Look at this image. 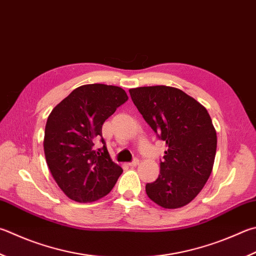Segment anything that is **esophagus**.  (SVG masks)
<instances>
[{
	"mask_svg": "<svg viewBox=\"0 0 256 256\" xmlns=\"http://www.w3.org/2000/svg\"><path fill=\"white\" fill-rule=\"evenodd\" d=\"M138 162H140V160H138V159H134L132 162H130L128 166H136L138 164Z\"/></svg>",
	"mask_w": 256,
	"mask_h": 256,
	"instance_id": "esophagus-1",
	"label": "esophagus"
}]
</instances>
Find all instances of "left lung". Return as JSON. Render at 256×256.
Here are the masks:
<instances>
[{
  "mask_svg": "<svg viewBox=\"0 0 256 256\" xmlns=\"http://www.w3.org/2000/svg\"><path fill=\"white\" fill-rule=\"evenodd\" d=\"M138 112L168 146L160 174L146 184L148 197L164 208L187 205L212 174L217 136L207 110L182 90L169 86L130 90Z\"/></svg>",
  "mask_w": 256,
  "mask_h": 256,
  "instance_id": "8db88e82",
  "label": "left lung"
}]
</instances>
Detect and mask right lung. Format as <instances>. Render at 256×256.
<instances>
[{
  "mask_svg": "<svg viewBox=\"0 0 256 256\" xmlns=\"http://www.w3.org/2000/svg\"><path fill=\"white\" fill-rule=\"evenodd\" d=\"M128 100L124 90L90 84L74 90L50 113L44 130V156L60 189L78 202L108 194L123 169L112 161L102 126ZM100 140L104 146L94 148Z\"/></svg>",
  "mask_w": 256,
  "mask_h": 256,
  "instance_id": "add662e5",
  "label": "right lung"
}]
</instances>
